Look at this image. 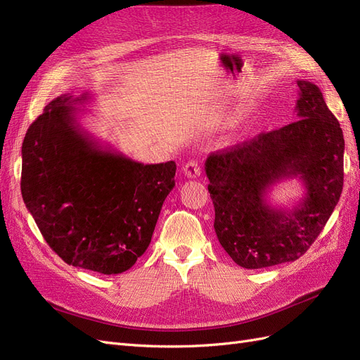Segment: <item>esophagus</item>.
Returning <instances> with one entry per match:
<instances>
[{
	"mask_svg": "<svg viewBox=\"0 0 360 360\" xmlns=\"http://www.w3.org/2000/svg\"><path fill=\"white\" fill-rule=\"evenodd\" d=\"M183 172L188 179H197L201 174V168H200L197 160H189L186 165L183 167Z\"/></svg>",
	"mask_w": 360,
	"mask_h": 360,
	"instance_id": "obj_1",
	"label": "esophagus"
}]
</instances>
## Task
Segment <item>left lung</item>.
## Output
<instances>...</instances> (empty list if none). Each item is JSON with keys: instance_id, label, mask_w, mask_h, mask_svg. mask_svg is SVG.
<instances>
[{"instance_id": "8db88e82", "label": "left lung", "mask_w": 360, "mask_h": 360, "mask_svg": "<svg viewBox=\"0 0 360 360\" xmlns=\"http://www.w3.org/2000/svg\"><path fill=\"white\" fill-rule=\"evenodd\" d=\"M299 120L259 134L205 160L217 240L236 264L263 269L300 258L319 237L344 184V135L323 93L297 81ZM299 178L305 193L292 207L271 206L276 182Z\"/></svg>"}]
</instances>
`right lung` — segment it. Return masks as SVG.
<instances>
[{"mask_svg":"<svg viewBox=\"0 0 360 360\" xmlns=\"http://www.w3.org/2000/svg\"><path fill=\"white\" fill-rule=\"evenodd\" d=\"M89 94H61L22 143L20 191L46 243L73 267L117 275L151 242L176 162L144 165L102 146L78 122Z\"/></svg>","mask_w":360,"mask_h":360,"instance_id":"obj_1","label":"right lung"}]
</instances>
